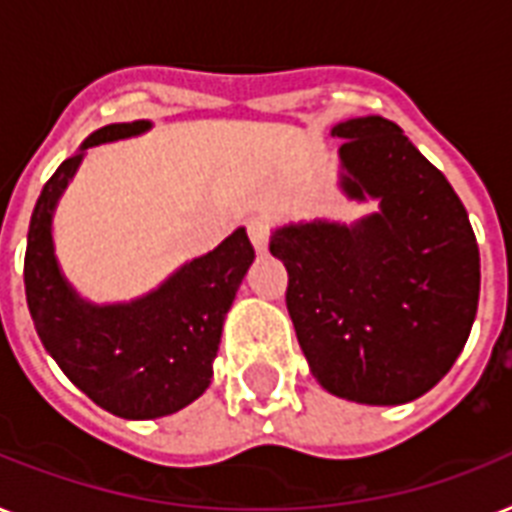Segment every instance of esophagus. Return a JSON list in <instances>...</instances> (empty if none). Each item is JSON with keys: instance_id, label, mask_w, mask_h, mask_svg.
Returning <instances> with one entry per match:
<instances>
[{"instance_id": "obj_1", "label": "esophagus", "mask_w": 512, "mask_h": 512, "mask_svg": "<svg viewBox=\"0 0 512 512\" xmlns=\"http://www.w3.org/2000/svg\"><path fill=\"white\" fill-rule=\"evenodd\" d=\"M247 231L252 244H255L257 255H265L268 252V241H271V228H268V223L260 220V217H252L247 223Z\"/></svg>"}]
</instances>
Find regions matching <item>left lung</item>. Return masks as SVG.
Listing matches in <instances>:
<instances>
[{
  "instance_id": "obj_1",
  "label": "left lung",
  "mask_w": 512,
  "mask_h": 512,
  "mask_svg": "<svg viewBox=\"0 0 512 512\" xmlns=\"http://www.w3.org/2000/svg\"><path fill=\"white\" fill-rule=\"evenodd\" d=\"M342 191L380 212L342 225H284L271 255L289 273L287 311L324 390L372 406L406 404L444 377L478 311L481 257L444 172L382 116L332 127Z\"/></svg>"
}]
</instances>
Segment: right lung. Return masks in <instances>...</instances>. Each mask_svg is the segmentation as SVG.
I'll list each match as a JSON object with an SVG mask.
<instances>
[{
  "instance_id": "1",
  "label": "right lung",
  "mask_w": 512,
  "mask_h": 512,
  "mask_svg": "<svg viewBox=\"0 0 512 512\" xmlns=\"http://www.w3.org/2000/svg\"><path fill=\"white\" fill-rule=\"evenodd\" d=\"M148 127L146 119L100 127L60 164L36 199L23 263L28 311L47 353L76 388L124 420L167 417L209 388L225 313L255 260L247 231L239 228L132 303L92 305L71 289L52 249L58 199L87 148Z\"/></svg>"
}]
</instances>
